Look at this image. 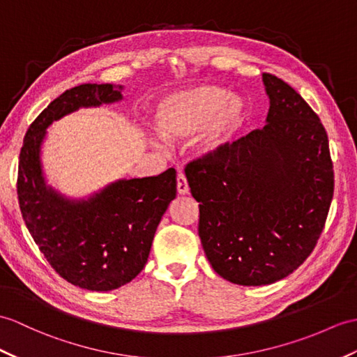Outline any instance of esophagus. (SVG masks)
Masks as SVG:
<instances>
[{
    "instance_id": "esophagus-1",
    "label": "esophagus",
    "mask_w": 357,
    "mask_h": 357,
    "mask_svg": "<svg viewBox=\"0 0 357 357\" xmlns=\"http://www.w3.org/2000/svg\"><path fill=\"white\" fill-rule=\"evenodd\" d=\"M176 188H178V193L179 195H188L190 188L187 184V178L182 172L178 173V178H176Z\"/></svg>"
}]
</instances>
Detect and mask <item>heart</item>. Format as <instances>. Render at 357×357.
I'll return each instance as SVG.
<instances>
[{"instance_id":"b5f03b06","label":"heart","mask_w":357,"mask_h":357,"mask_svg":"<svg viewBox=\"0 0 357 357\" xmlns=\"http://www.w3.org/2000/svg\"><path fill=\"white\" fill-rule=\"evenodd\" d=\"M246 119L242 98L208 84L175 91L162 97L153 111L155 128L164 138L185 139L201 131L196 151L202 158L219 155Z\"/></svg>"}]
</instances>
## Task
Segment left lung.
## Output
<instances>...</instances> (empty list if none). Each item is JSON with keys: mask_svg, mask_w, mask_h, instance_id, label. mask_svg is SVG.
Here are the masks:
<instances>
[{"mask_svg": "<svg viewBox=\"0 0 357 357\" xmlns=\"http://www.w3.org/2000/svg\"><path fill=\"white\" fill-rule=\"evenodd\" d=\"M266 126L190 162L199 237L213 269L240 286L287 277L307 259L333 197V164L318 115L286 82L263 74Z\"/></svg>", "mask_w": 357, "mask_h": 357, "instance_id": "1", "label": "left lung"}]
</instances>
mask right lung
Masks as SVG:
<instances>
[{"mask_svg": "<svg viewBox=\"0 0 357 357\" xmlns=\"http://www.w3.org/2000/svg\"><path fill=\"white\" fill-rule=\"evenodd\" d=\"M123 89L84 84L65 91L30 124L20 153L18 197L29 233L63 280L94 292L119 289L143 271L155 231L176 197V172L121 178L71 197L47 182L43 147L54 121L80 107L117 103Z\"/></svg>", "mask_w": 357, "mask_h": 357, "instance_id": "add662e5", "label": "right lung"}]
</instances>
